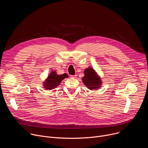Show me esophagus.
<instances>
[{
    "label": "esophagus",
    "instance_id": "obj_1",
    "mask_svg": "<svg viewBox=\"0 0 148 148\" xmlns=\"http://www.w3.org/2000/svg\"><path fill=\"white\" fill-rule=\"evenodd\" d=\"M70 77L71 78H75L77 77V75H71Z\"/></svg>",
    "mask_w": 148,
    "mask_h": 148
}]
</instances>
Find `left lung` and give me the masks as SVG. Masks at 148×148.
Returning <instances> with one entry per match:
<instances>
[{"mask_svg": "<svg viewBox=\"0 0 148 148\" xmlns=\"http://www.w3.org/2000/svg\"><path fill=\"white\" fill-rule=\"evenodd\" d=\"M82 80L84 85L91 90L98 89L102 84L101 78L91 67H88L84 70V76Z\"/></svg>", "mask_w": 148, "mask_h": 148, "instance_id": "obj_1", "label": "left lung"}]
</instances>
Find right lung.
<instances>
[{
	"mask_svg": "<svg viewBox=\"0 0 148 148\" xmlns=\"http://www.w3.org/2000/svg\"><path fill=\"white\" fill-rule=\"evenodd\" d=\"M69 76L67 74L58 75L56 71H51L47 78L43 83V88L47 90H52L58 87L60 82L64 78H67Z\"/></svg>",
	"mask_w": 148,
	"mask_h": 148,
	"instance_id": "1",
	"label": "right lung"
}]
</instances>
